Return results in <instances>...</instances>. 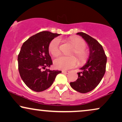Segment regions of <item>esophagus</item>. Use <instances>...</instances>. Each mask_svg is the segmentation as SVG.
<instances>
[{
	"label": "esophagus",
	"instance_id": "obj_1",
	"mask_svg": "<svg viewBox=\"0 0 122 122\" xmlns=\"http://www.w3.org/2000/svg\"><path fill=\"white\" fill-rule=\"evenodd\" d=\"M62 73L64 74H68L69 73V71H67V70H62Z\"/></svg>",
	"mask_w": 122,
	"mask_h": 122
}]
</instances>
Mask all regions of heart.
<instances>
[{
	"instance_id": "heart-1",
	"label": "heart",
	"mask_w": 122,
	"mask_h": 122,
	"mask_svg": "<svg viewBox=\"0 0 122 122\" xmlns=\"http://www.w3.org/2000/svg\"><path fill=\"white\" fill-rule=\"evenodd\" d=\"M68 41L74 47V50L71 52V55H75L77 57L78 62L80 65H83L87 61L89 57V53L85 49L86 42L83 40L78 36H71L68 39ZM59 38H55L51 41L49 45V50L53 56H57L60 54ZM77 63L75 57L60 56L54 60V65L57 69L66 70L72 68L76 65Z\"/></svg>"
}]
</instances>
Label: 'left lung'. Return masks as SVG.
Here are the masks:
<instances>
[{
	"label": "left lung",
	"mask_w": 122,
	"mask_h": 122,
	"mask_svg": "<svg viewBox=\"0 0 122 122\" xmlns=\"http://www.w3.org/2000/svg\"><path fill=\"white\" fill-rule=\"evenodd\" d=\"M77 35L87 42L90 54L86 64L80 68V72L77 73V80L70 85L77 92L86 93L94 89L102 80L106 71L107 57L97 40L83 32H78Z\"/></svg>",
	"instance_id": "1"
}]
</instances>
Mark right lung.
<instances>
[{"label": "right lung", "instance_id": "1", "mask_svg": "<svg viewBox=\"0 0 122 122\" xmlns=\"http://www.w3.org/2000/svg\"><path fill=\"white\" fill-rule=\"evenodd\" d=\"M60 34L49 31L39 32L31 36L22 45L18 55L19 71L22 80L29 89L40 92L48 89L59 70L47 69L53 62L49 53V45Z\"/></svg>", "mask_w": 122, "mask_h": 122}]
</instances>
